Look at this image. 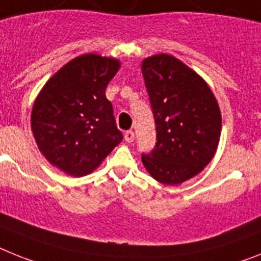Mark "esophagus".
<instances>
[{"instance_id":"esophagus-1","label":"esophagus","mask_w":261,"mask_h":261,"mask_svg":"<svg viewBox=\"0 0 261 261\" xmlns=\"http://www.w3.org/2000/svg\"><path fill=\"white\" fill-rule=\"evenodd\" d=\"M134 138H135V134L133 130H127L126 133H124V141L128 142V143H131V142L134 141Z\"/></svg>"}]
</instances>
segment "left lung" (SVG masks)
Wrapping results in <instances>:
<instances>
[{
    "label": "left lung",
    "instance_id": "left-lung-1",
    "mask_svg": "<svg viewBox=\"0 0 261 261\" xmlns=\"http://www.w3.org/2000/svg\"><path fill=\"white\" fill-rule=\"evenodd\" d=\"M142 74L156 126V143L142 162L163 185L198 175L215 155L222 115L208 85L167 54L142 62Z\"/></svg>",
    "mask_w": 261,
    "mask_h": 261
}]
</instances>
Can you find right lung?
Segmentation results:
<instances>
[{"instance_id": "1", "label": "right lung", "mask_w": 261, "mask_h": 261, "mask_svg": "<svg viewBox=\"0 0 261 261\" xmlns=\"http://www.w3.org/2000/svg\"><path fill=\"white\" fill-rule=\"evenodd\" d=\"M119 66V61L97 54L76 57L37 97L33 134L39 151L62 171L89 174L123 139L106 98L107 85Z\"/></svg>"}]
</instances>
